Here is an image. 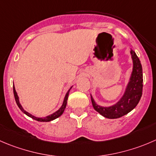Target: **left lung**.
I'll list each match as a JSON object with an SVG mask.
<instances>
[{
  "label": "left lung",
  "mask_w": 156,
  "mask_h": 156,
  "mask_svg": "<svg viewBox=\"0 0 156 156\" xmlns=\"http://www.w3.org/2000/svg\"><path fill=\"white\" fill-rule=\"evenodd\" d=\"M130 53L133 62V69L126 91L121 99L113 106L104 107L98 105L90 95L94 109L106 118H120L127 114L136 107L141 99L143 83L142 65L136 52L133 50H131Z\"/></svg>",
  "instance_id": "obj_1"
}]
</instances>
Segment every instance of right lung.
<instances>
[{
  "label": "right lung",
  "mask_w": 156,
  "mask_h": 156,
  "mask_svg": "<svg viewBox=\"0 0 156 156\" xmlns=\"http://www.w3.org/2000/svg\"><path fill=\"white\" fill-rule=\"evenodd\" d=\"M71 88H72V87H71ZM13 94H14L15 101H16V104H17L18 107H19V108L21 110H22V112H23V113H25L26 115H27V116H28L31 117L32 119H33V120H37V121H40V122H49V121H51V120H55V119L58 118V116H60L62 114L63 112H64V110H65V109H66V104H67L68 98H69V90H70V89H69V91H68L67 94H66V97H65L64 101H63V104H62V107L59 108V110H58L56 112H55V113H52V114L49 115V116H46V117H43V118H38V117H36V116H33V115L30 114V113H29L28 112H27V111H26V110H23V107H22L21 104H20L19 98H18L17 94H16V90H15L14 86H13Z\"/></svg>",
  "instance_id": "add662e5"
}]
</instances>
